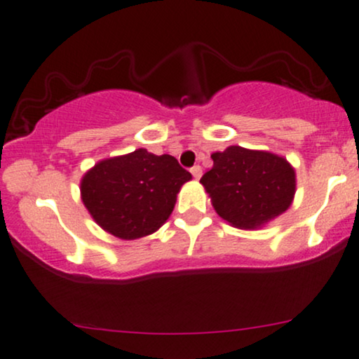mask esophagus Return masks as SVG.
Listing matches in <instances>:
<instances>
[{
    "label": "esophagus",
    "instance_id": "1",
    "mask_svg": "<svg viewBox=\"0 0 359 359\" xmlns=\"http://www.w3.org/2000/svg\"><path fill=\"white\" fill-rule=\"evenodd\" d=\"M190 172H192L194 179H200V177H202V167L200 165H194L192 169H190Z\"/></svg>",
    "mask_w": 359,
    "mask_h": 359
}]
</instances>
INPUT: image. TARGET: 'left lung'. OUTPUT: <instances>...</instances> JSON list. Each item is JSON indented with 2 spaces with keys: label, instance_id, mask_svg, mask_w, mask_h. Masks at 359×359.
<instances>
[{
  "label": "left lung",
  "instance_id": "1",
  "mask_svg": "<svg viewBox=\"0 0 359 359\" xmlns=\"http://www.w3.org/2000/svg\"><path fill=\"white\" fill-rule=\"evenodd\" d=\"M212 159L213 167L200 182L217 213L233 226L259 228L292 203L295 172L284 157L229 146Z\"/></svg>",
  "mask_w": 359,
  "mask_h": 359
}]
</instances>
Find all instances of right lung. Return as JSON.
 I'll list each match as a JSON object with an SVG mask.
<instances>
[{
  "instance_id": "right-lung-1",
  "label": "right lung",
  "mask_w": 359,
  "mask_h": 359,
  "mask_svg": "<svg viewBox=\"0 0 359 359\" xmlns=\"http://www.w3.org/2000/svg\"><path fill=\"white\" fill-rule=\"evenodd\" d=\"M190 179L175 157L137 149L98 162L85 174L80 190L100 226L121 240H137L164 224Z\"/></svg>"
}]
</instances>
